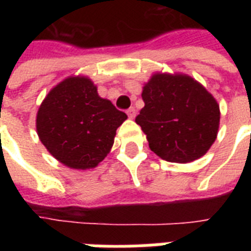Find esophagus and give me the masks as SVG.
Listing matches in <instances>:
<instances>
[{
    "instance_id": "esophagus-1",
    "label": "esophagus",
    "mask_w": 251,
    "mask_h": 251,
    "mask_svg": "<svg viewBox=\"0 0 251 251\" xmlns=\"http://www.w3.org/2000/svg\"><path fill=\"white\" fill-rule=\"evenodd\" d=\"M126 113H127L129 118H134L135 117V114H137V110H135V108H134V106H131V108H129V109L126 110Z\"/></svg>"
}]
</instances>
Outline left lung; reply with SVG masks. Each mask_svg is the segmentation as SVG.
I'll list each match as a JSON object with an SVG mask.
<instances>
[{
    "mask_svg": "<svg viewBox=\"0 0 251 251\" xmlns=\"http://www.w3.org/2000/svg\"><path fill=\"white\" fill-rule=\"evenodd\" d=\"M145 106L135 122L151 151L172 163H189L216 139L220 110L214 96L187 75L155 74L143 87Z\"/></svg>",
    "mask_w": 251,
    "mask_h": 251,
    "instance_id": "obj_1",
    "label": "left lung"
}]
</instances>
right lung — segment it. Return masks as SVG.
<instances>
[{
	"mask_svg": "<svg viewBox=\"0 0 251 251\" xmlns=\"http://www.w3.org/2000/svg\"><path fill=\"white\" fill-rule=\"evenodd\" d=\"M126 118V113L99 96L88 78L72 76L41 102L36 129L57 160L74 169H88L104 160Z\"/></svg>",
	"mask_w": 251,
	"mask_h": 251,
	"instance_id": "add662e5",
	"label": "right lung"
}]
</instances>
